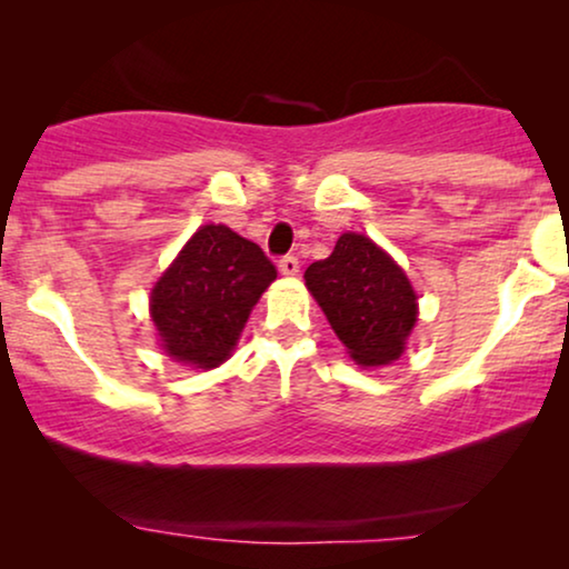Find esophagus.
<instances>
[{
  "label": "esophagus",
  "instance_id": "esophagus-1",
  "mask_svg": "<svg viewBox=\"0 0 569 569\" xmlns=\"http://www.w3.org/2000/svg\"><path fill=\"white\" fill-rule=\"evenodd\" d=\"M279 271H282L284 277H295L300 271V261H298V256H282V259H279Z\"/></svg>",
  "mask_w": 569,
  "mask_h": 569
}]
</instances>
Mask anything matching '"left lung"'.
<instances>
[{
    "mask_svg": "<svg viewBox=\"0 0 569 569\" xmlns=\"http://www.w3.org/2000/svg\"><path fill=\"white\" fill-rule=\"evenodd\" d=\"M306 287L357 365L399 360L417 323V295L383 248L345 232L329 259L306 269Z\"/></svg>",
    "mask_w": 569,
    "mask_h": 569,
    "instance_id": "obj_1",
    "label": "left lung"
}]
</instances>
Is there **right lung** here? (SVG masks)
Here are the masks:
<instances>
[{
	"instance_id": "1",
	"label": "right lung",
	"mask_w": 569,
	"mask_h": 569,
	"mask_svg": "<svg viewBox=\"0 0 569 569\" xmlns=\"http://www.w3.org/2000/svg\"><path fill=\"white\" fill-rule=\"evenodd\" d=\"M274 279V263L259 246L224 224H204L152 287L150 313L160 347L191 368H217Z\"/></svg>"
}]
</instances>
